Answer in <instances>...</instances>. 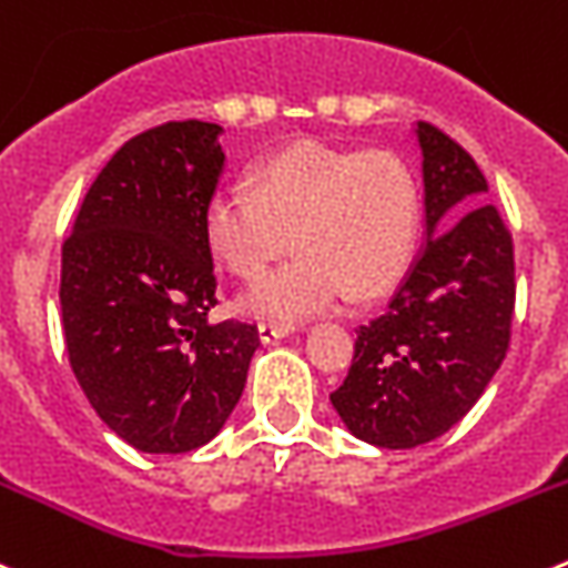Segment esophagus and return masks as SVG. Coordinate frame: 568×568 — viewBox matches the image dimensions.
<instances>
[{
  "instance_id": "obj_1",
  "label": "esophagus",
  "mask_w": 568,
  "mask_h": 568,
  "mask_svg": "<svg viewBox=\"0 0 568 568\" xmlns=\"http://www.w3.org/2000/svg\"><path fill=\"white\" fill-rule=\"evenodd\" d=\"M288 334H294V325H277V322H260L257 325V336L263 345H274Z\"/></svg>"
}]
</instances>
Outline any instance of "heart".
I'll return each mask as SVG.
<instances>
[{"label": "heart", "mask_w": 568, "mask_h": 568, "mask_svg": "<svg viewBox=\"0 0 568 568\" xmlns=\"http://www.w3.org/2000/svg\"><path fill=\"white\" fill-rule=\"evenodd\" d=\"M252 186L209 197L206 243L240 280H257L294 243L291 263L240 296L254 320L296 322L345 300L385 294L413 257L418 186L390 152L300 141L265 158Z\"/></svg>", "instance_id": "1"}]
</instances>
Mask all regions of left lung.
Returning <instances> with one entry per match:
<instances>
[{
  "label": "left lung",
  "instance_id": "1",
  "mask_svg": "<svg viewBox=\"0 0 568 568\" xmlns=\"http://www.w3.org/2000/svg\"><path fill=\"white\" fill-rule=\"evenodd\" d=\"M422 150L424 246L379 316L356 331L354 365L331 405L373 447L444 436L481 398L509 347L513 237L487 203L478 163L433 124Z\"/></svg>",
  "mask_w": 568,
  "mask_h": 568
}]
</instances>
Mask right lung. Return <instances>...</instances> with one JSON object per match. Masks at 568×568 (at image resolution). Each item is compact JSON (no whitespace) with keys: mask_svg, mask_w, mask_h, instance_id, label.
I'll return each mask as SVG.
<instances>
[{"mask_svg":"<svg viewBox=\"0 0 568 568\" xmlns=\"http://www.w3.org/2000/svg\"><path fill=\"white\" fill-rule=\"evenodd\" d=\"M221 124L170 121L130 138L87 192L61 246V325L81 390L141 453H189L223 430L257 328L209 322L206 206Z\"/></svg>","mask_w":568,"mask_h":568,"instance_id":"add662e5","label":"right lung"}]
</instances>
